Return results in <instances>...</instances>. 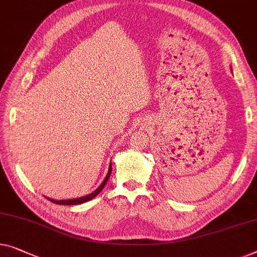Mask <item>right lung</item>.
<instances>
[{
  "label": "right lung",
  "mask_w": 257,
  "mask_h": 257,
  "mask_svg": "<svg viewBox=\"0 0 257 257\" xmlns=\"http://www.w3.org/2000/svg\"><path fill=\"white\" fill-rule=\"evenodd\" d=\"M111 172H112V167H111V163H110V165H109V170H107V174H106L105 178H104V181L102 182V184L99 185V187H98L97 189H96L95 191H92L91 193H89V195H87V196L80 197V198L60 199V200H58V199H53V198H48V197H46V198H47L48 200H51V202L55 203V204H59V205H79V204H82V203L88 202V200H91L92 198H95V197L97 196L98 193L103 190L104 185L106 184L107 180H109V177H110V175H111Z\"/></svg>",
  "instance_id": "add662e5"
}]
</instances>
